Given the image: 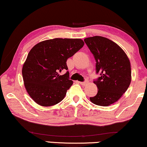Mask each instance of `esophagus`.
Returning <instances> with one entry per match:
<instances>
[{
    "label": "esophagus",
    "mask_w": 147,
    "mask_h": 147,
    "mask_svg": "<svg viewBox=\"0 0 147 147\" xmlns=\"http://www.w3.org/2000/svg\"><path fill=\"white\" fill-rule=\"evenodd\" d=\"M79 83L81 85H82V86H85V85H86V84H87L88 81L87 80H85V81H84V82H79Z\"/></svg>",
    "instance_id": "34e87169"
}]
</instances>
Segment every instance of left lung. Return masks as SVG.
Listing matches in <instances>:
<instances>
[{"mask_svg":"<svg viewBox=\"0 0 147 147\" xmlns=\"http://www.w3.org/2000/svg\"><path fill=\"white\" fill-rule=\"evenodd\" d=\"M95 60L93 82L98 88L97 95L90 97L94 104L110 106L121 98L131 82V65L127 56L117 43L101 36L84 39Z\"/></svg>","mask_w":147,"mask_h":147,"instance_id":"8db88e82","label":"left lung"}]
</instances>
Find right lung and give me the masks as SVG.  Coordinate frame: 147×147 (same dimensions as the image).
Masks as SVG:
<instances>
[{
    "label": "right lung",
    "mask_w": 147,
    "mask_h": 147,
    "mask_svg": "<svg viewBox=\"0 0 147 147\" xmlns=\"http://www.w3.org/2000/svg\"><path fill=\"white\" fill-rule=\"evenodd\" d=\"M80 39L55 38L41 41L32 48L22 67L25 88L30 97L42 106H53L64 99L73 84L67 70V60L80 50Z\"/></svg>",
    "instance_id": "1"
}]
</instances>
